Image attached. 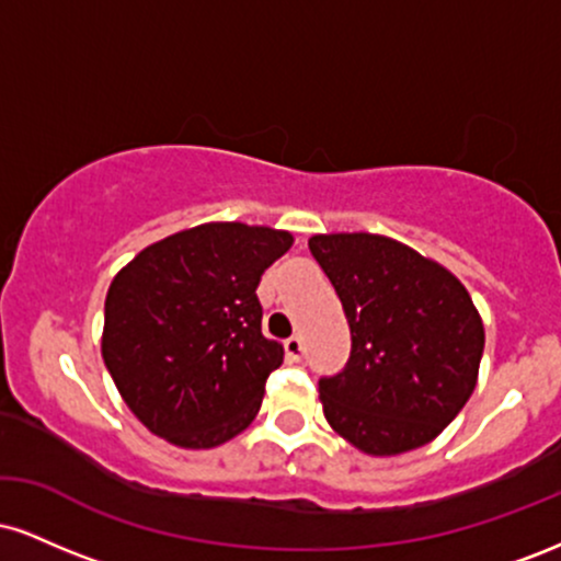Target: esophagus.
<instances>
[{
	"label": "esophagus",
	"mask_w": 561,
	"mask_h": 561,
	"mask_svg": "<svg viewBox=\"0 0 561 561\" xmlns=\"http://www.w3.org/2000/svg\"><path fill=\"white\" fill-rule=\"evenodd\" d=\"M285 356H287V362H300V356H302V340L300 337L285 340Z\"/></svg>",
	"instance_id": "obj_1"
}]
</instances>
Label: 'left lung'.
Returning a JSON list of instances; mask_svg holds the SVG:
<instances>
[{
	"mask_svg": "<svg viewBox=\"0 0 561 561\" xmlns=\"http://www.w3.org/2000/svg\"><path fill=\"white\" fill-rule=\"evenodd\" d=\"M351 327V358L319 379L324 416L366 456L433 443L478 385L485 327L467 287L409 244L369 231L313 234Z\"/></svg>",
	"mask_w": 561,
	"mask_h": 561,
	"instance_id": "8db88e82",
	"label": "left lung"
}]
</instances>
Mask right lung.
Returning <instances> with one entry per match:
<instances>
[{"label": "right lung", "instance_id": "1", "mask_svg": "<svg viewBox=\"0 0 561 561\" xmlns=\"http://www.w3.org/2000/svg\"><path fill=\"white\" fill-rule=\"evenodd\" d=\"M293 242L285 229L210 221L147 244L113 276L102 358L152 435L216 448L255 420L285 362L263 337L255 289Z\"/></svg>", "mask_w": 561, "mask_h": 561}]
</instances>
